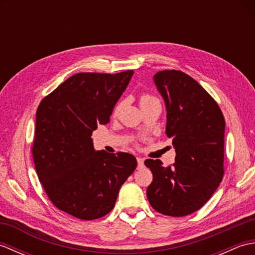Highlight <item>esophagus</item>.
Wrapping results in <instances>:
<instances>
[{
  "mask_svg": "<svg viewBox=\"0 0 255 255\" xmlns=\"http://www.w3.org/2000/svg\"><path fill=\"white\" fill-rule=\"evenodd\" d=\"M143 159L142 158H137V162H138V167H143Z\"/></svg>",
  "mask_w": 255,
  "mask_h": 255,
  "instance_id": "obj_1",
  "label": "esophagus"
}]
</instances>
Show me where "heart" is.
I'll list each match as a JSON object with an SVG mask.
<instances>
[{"instance_id":"obj_1","label":"heart","mask_w":255,"mask_h":255,"mask_svg":"<svg viewBox=\"0 0 255 255\" xmlns=\"http://www.w3.org/2000/svg\"><path fill=\"white\" fill-rule=\"evenodd\" d=\"M154 100H156V99H154L153 96H150V95H143V96H141V100H140V104H141V103H145V102H150V101H154ZM119 107L121 106H117L116 108H115V113H117L118 112V110H119Z\"/></svg>"}]
</instances>
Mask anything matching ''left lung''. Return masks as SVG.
<instances>
[{"instance_id":"1","label":"left lung","mask_w":255,"mask_h":255,"mask_svg":"<svg viewBox=\"0 0 255 255\" xmlns=\"http://www.w3.org/2000/svg\"><path fill=\"white\" fill-rule=\"evenodd\" d=\"M153 81L176 156L167 167L160 160L144 161L153 175L147 197L160 214L183 217L202 208L223 180L226 123L216 101L188 74L164 70Z\"/></svg>"}]
</instances>
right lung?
I'll list each match as a JSON object with an SVG mask.
<instances>
[{
    "instance_id": "right-lung-1",
    "label": "right lung",
    "mask_w": 255,
    "mask_h": 255,
    "mask_svg": "<svg viewBox=\"0 0 255 255\" xmlns=\"http://www.w3.org/2000/svg\"><path fill=\"white\" fill-rule=\"evenodd\" d=\"M132 70L78 73L40 102L31 152L51 203L82 220L104 217L137 167L130 153L95 151L92 132L110 122Z\"/></svg>"
}]
</instances>
